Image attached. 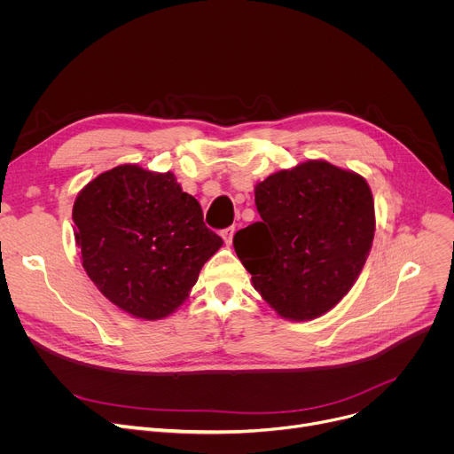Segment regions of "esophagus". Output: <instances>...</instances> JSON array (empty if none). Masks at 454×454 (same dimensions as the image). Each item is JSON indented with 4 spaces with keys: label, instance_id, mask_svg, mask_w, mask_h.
<instances>
[{
    "label": "esophagus",
    "instance_id": "34e87169",
    "mask_svg": "<svg viewBox=\"0 0 454 454\" xmlns=\"http://www.w3.org/2000/svg\"><path fill=\"white\" fill-rule=\"evenodd\" d=\"M233 233H235V228H233V226H231V228H226V230H223V231H221V235H223V239H224L226 247H230V245H231V241H233Z\"/></svg>",
    "mask_w": 454,
    "mask_h": 454
}]
</instances>
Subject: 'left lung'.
<instances>
[{"mask_svg":"<svg viewBox=\"0 0 454 454\" xmlns=\"http://www.w3.org/2000/svg\"><path fill=\"white\" fill-rule=\"evenodd\" d=\"M261 221L233 237L254 289L293 322L329 313L355 285L372 250L375 207L359 173L305 160L254 187Z\"/></svg>","mask_w":454,"mask_h":454,"instance_id":"1","label":"left lung"}]
</instances>
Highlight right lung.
<instances>
[{"instance_id": "add662e5", "label": "right lung", "mask_w": 454, "mask_h": 454, "mask_svg": "<svg viewBox=\"0 0 454 454\" xmlns=\"http://www.w3.org/2000/svg\"><path fill=\"white\" fill-rule=\"evenodd\" d=\"M75 243L88 278L123 313L171 317L223 239L176 176L117 165L90 180L74 204Z\"/></svg>"}]
</instances>
